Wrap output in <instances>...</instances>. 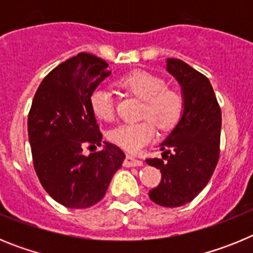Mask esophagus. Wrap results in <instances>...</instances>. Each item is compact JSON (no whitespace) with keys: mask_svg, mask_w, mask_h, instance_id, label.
Masks as SVG:
<instances>
[{"mask_svg":"<svg viewBox=\"0 0 253 253\" xmlns=\"http://www.w3.org/2000/svg\"><path fill=\"white\" fill-rule=\"evenodd\" d=\"M124 165L126 167H131V166H143V161L138 160L137 157H134L131 154H126V157H125Z\"/></svg>","mask_w":253,"mask_h":253,"instance_id":"obj_1","label":"esophagus"}]
</instances>
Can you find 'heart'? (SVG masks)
Instances as JSON below:
<instances>
[{"mask_svg": "<svg viewBox=\"0 0 253 253\" xmlns=\"http://www.w3.org/2000/svg\"><path fill=\"white\" fill-rule=\"evenodd\" d=\"M116 84L129 95L143 100L140 118L144 120L122 124L109 133V139L126 151L137 152L148 144L156 133L154 125L160 130L169 131L181 120L185 107L184 95L175 87H167L163 78L144 71H135L120 78ZM90 101L99 119L105 122L114 120L115 105L109 91L95 90Z\"/></svg>", "mask_w": 253, "mask_h": 253, "instance_id": "1", "label": "heart"}]
</instances>
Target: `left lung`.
I'll list each match as a JSON object with an SVG mask.
<instances>
[{"instance_id":"1","label":"left lung","mask_w":253,"mask_h":253,"mask_svg":"<svg viewBox=\"0 0 253 253\" xmlns=\"http://www.w3.org/2000/svg\"><path fill=\"white\" fill-rule=\"evenodd\" d=\"M167 71L182 87L184 114L176 128L161 143L162 158H147L161 169L162 180L149 191L153 203L166 208L182 207L209 182L219 160L222 111L209 80L175 58Z\"/></svg>"}]
</instances>
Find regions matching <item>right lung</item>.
Here are the masks:
<instances>
[{
    "mask_svg": "<svg viewBox=\"0 0 253 253\" xmlns=\"http://www.w3.org/2000/svg\"><path fill=\"white\" fill-rule=\"evenodd\" d=\"M109 64L80 53L48 73L38 87L28 116L33 163L40 184L63 207L84 209L105 196L125 154L113 143L84 156V147L101 146L102 134L91 95L111 75Z\"/></svg>",
    "mask_w": 253,
    "mask_h": 253,
    "instance_id": "obj_1",
    "label": "right lung"
}]
</instances>
